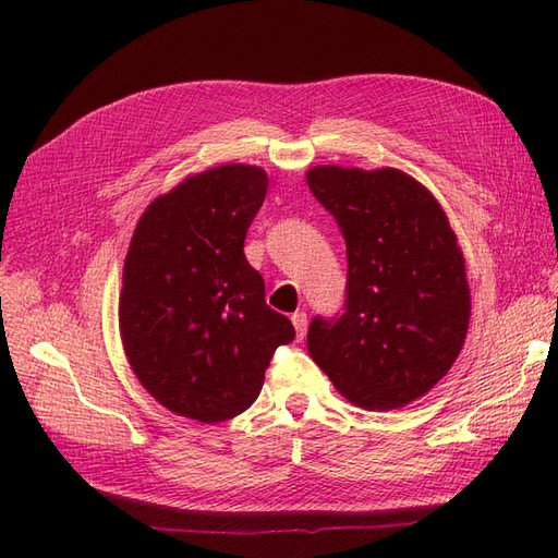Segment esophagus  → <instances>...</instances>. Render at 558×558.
<instances>
[{
  "label": "esophagus",
  "instance_id": "34e87169",
  "mask_svg": "<svg viewBox=\"0 0 558 558\" xmlns=\"http://www.w3.org/2000/svg\"><path fill=\"white\" fill-rule=\"evenodd\" d=\"M291 320H293V326H295L298 337L302 340V337H305V332H307V312L298 310V312L291 316Z\"/></svg>",
  "mask_w": 558,
  "mask_h": 558
}]
</instances>
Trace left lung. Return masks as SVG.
Instances as JSON below:
<instances>
[{"label":"left lung","instance_id":"1","mask_svg":"<svg viewBox=\"0 0 558 558\" xmlns=\"http://www.w3.org/2000/svg\"><path fill=\"white\" fill-rule=\"evenodd\" d=\"M314 197L347 242L342 314L314 316L307 349L337 391L398 410L440 381L461 353L470 289L437 199L404 172L314 167Z\"/></svg>","mask_w":558,"mask_h":558}]
</instances>
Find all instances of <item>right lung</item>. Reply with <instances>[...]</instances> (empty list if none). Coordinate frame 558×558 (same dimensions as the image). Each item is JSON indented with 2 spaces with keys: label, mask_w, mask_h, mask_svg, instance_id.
<instances>
[{
  "label": "right lung",
  "mask_w": 558,
  "mask_h": 558,
  "mask_svg": "<svg viewBox=\"0 0 558 558\" xmlns=\"http://www.w3.org/2000/svg\"><path fill=\"white\" fill-rule=\"evenodd\" d=\"M265 193L260 167H214L150 202L130 242L118 312L128 361L160 404L202 424L248 410L295 337L244 256Z\"/></svg>",
  "instance_id": "obj_1"
}]
</instances>
